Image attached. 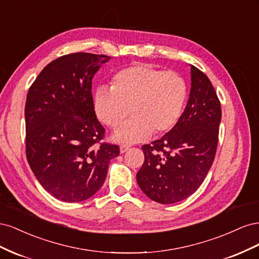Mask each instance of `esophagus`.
Listing matches in <instances>:
<instances>
[{
    "instance_id": "esophagus-1",
    "label": "esophagus",
    "mask_w": 259,
    "mask_h": 259,
    "mask_svg": "<svg viewBox=\"0 0 259 259\" xmlns=\"http://www.w3.org/2000/svg\"><path fill=\"white\" fill-rule=\"evenodd\" d=\"M130 148H131V147H130L128 145H122V146L120 147V152H121V153L126 152Z\"/></svg>"
}]
</instances>
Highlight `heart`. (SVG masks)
Returning a JSON list of instances; mask_svg holds the SVG:
<instances>
[{"label":"heart","mask_w":259,"mask_h":259,"mask_svg":"<svg viewBox=\"0 0 259 259\" xmlns=\"http://www.w3.org/2000/svg\"><path fill=\"white\" fill-rule=\"evenodd\" d=\"M187 92L186 81L178 73L138 64L116 72L110 90L98 89L94 107L99 120L112 130L122 126L132 109L134 117L114 135L116 142L132 144L174 128L183 114Z\"/></svg>","instance_id":"b5f03b06"}]
</instances>
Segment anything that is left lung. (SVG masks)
Returning a JSON list of instances; mask_svg holds the SVG:
<instances>
[{"label": "left lung", "instance_id": "obj_1", "mask_svg": "<svg viewBox=\"0 0 259 259\" xmlns=\"http://www.w3.org/2000/svg\"><path fill=\"white\" fill-rule=\"evenodd\" d=\"M222 107L206 74L191 66L190 96L174 128L142 147L145 162L136 175L148 198L173 204L198 190L213 164Z\"/></svg>", "mask_w": 259, "mask_h": 259}]
</instances>
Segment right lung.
Returning <instances> with one entry per match:
<instances>
[{"mask_svg":"<svg viewBox=\"0 0 259 259\" xmlns=\"http://www.w3.org/2000/svg\"><path fill=\"white\" fill-rule=\"evenodd\" d=\"M110 57L64 55L30 86L26 107V155L34 176L53 197L81 202L104 185L117 145L101 143L106 130L96 117L92 80Z\"/></svg>","mask_w":259,"mask_h":259,"instance_id":"add662e5","label":"right lung"}]
</instances>
